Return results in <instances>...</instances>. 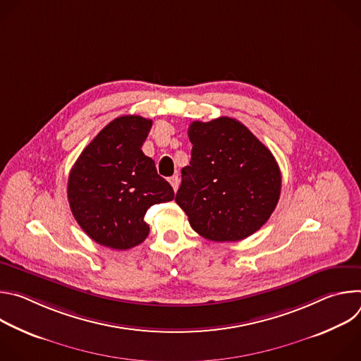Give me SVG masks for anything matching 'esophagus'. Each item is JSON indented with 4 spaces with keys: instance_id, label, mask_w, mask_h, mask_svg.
<instances>
[{
    "instance_id": "obj_1",
    "label": "esophagus",
    "mask_w": 361,
    "mask_h": 361,
    "mask_svg": "<svg viewBox=\"0 0 361 361\" xmlns=\"http://www.w3.org/2000/svg\"><path fill=\"white\" fill-rule=\"evenodd\" d=\"M170 184H171V187L174 188V191H177L178 190V185H180V178H178V176H173V177H170Z\"/></svg>"
}]
</instances>
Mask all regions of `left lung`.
Returning a JSON list of instances; mask_svg holds the SVG:
<instances>
[{
	"label": "left lung",
	"instance_id": "obj_1",
	"mask_svg": "<svg viewBox=\"0 0 361 361\" xmlns=\"http://www.w3.org/2000/svg\"><path fill=\"white\" fill-rule=\"evenodd\" d=\"M191 161L176 202L201 237L230 243L260 230L280 198L281 173L271 151L230 117L188 127Z\"/></svg>",
	"mask_w": 361,
	"mask_h": 361
}]
</instances>
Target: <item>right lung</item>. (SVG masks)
Segmentation results:
<instances>
[{
  "mask_svg": "<svg viewBox=\"0 0 361 361\" xmlns=\"http://www.w3.org/2000/svg\"><path fill=\"white\" fill-rule=\"evenodd\" d=\"M151 126V120L140 116L113 120L82 149L70 171L73 216L101 245L128 250L141 244L149 233L147 210L174 198L173 187L141 149Z\"/></svg>",
  "mask_w": 361,
  "mask_h": 361,
  "instance_id": "right-lung-1",
  "label": "right lung"
}]
</instances>
